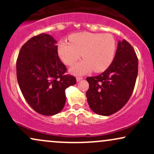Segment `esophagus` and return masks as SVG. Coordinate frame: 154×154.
I'll list each match as a JSON object with an SVG mask.
<instances>
[{"label":"esophagus","mask_w":154,"mask_h":154,"mask_svg":"<svg viewBox=\"0 0 154 154\" xmlns=\"http://www.w3.org/2000/svg\"><path fill=\"white\" fill-rule=\"evenodd\" d=\"M83 79V77H77V78H76V80H77V82H79L80 80H82Z\"/></svg>","instance_id":"34e87169"}]
</instances>
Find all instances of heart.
<instances>
[{
	"mask_svg": "<svg viewBox=\"0 0 154 154\" xmlns=\"http://www.w3.org/2000/svg\"><path fill=\"white\" fill-rule=\"evenodd\" d=\"M69 41L60 42L57 51L60 59L67 65L74 64L82 54L85 59L70 69L74 75H84L93 70L102 72L114 60L116 43L115 38L109 33L83 32L71 35Z\"/></svg>",
	"mask_w": 154,
	"mask_h": 154,
	"instance_id": "b5f03b06",
	"label": "heart"
}]
</instances>
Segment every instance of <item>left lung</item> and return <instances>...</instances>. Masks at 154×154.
<instances>
[{
    "mask_svg": "<svg viewBox=\"0 0 154 154\" xmlns=\"http://www.w3.org/2000/svg\"><path fill=\"white\" fill-rule=\"evenodd\" d=\"M138 70L133 48L125 40H119L115 56L109 68L100 75L87 77L86 93L91 110L109 116L122 108L131 96Z\"/></svg>",
    "mask_w": 154,
    "mask_h": 154,
    "instance_id": "8db88e82",
    "label": "left lung"
}]
</instances>
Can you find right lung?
<instances>
[{"instance_id":"1","label":"right lung","mask_w":154,"mask_h":154,"mask_svg":"<svg viewBox=\"0 0 154 154\" xmlns=\"http://www.w3.org/2000/svg\"><path fill=\"white\" fill-rule=\"evenodd\" d=\"M66 71L51 35L42 33L21 48L17 61V81L26 102L39 114L53 116L63 109L65 90L76 84L75 77L64 75Z\"/></svg>"}]
</instances>
